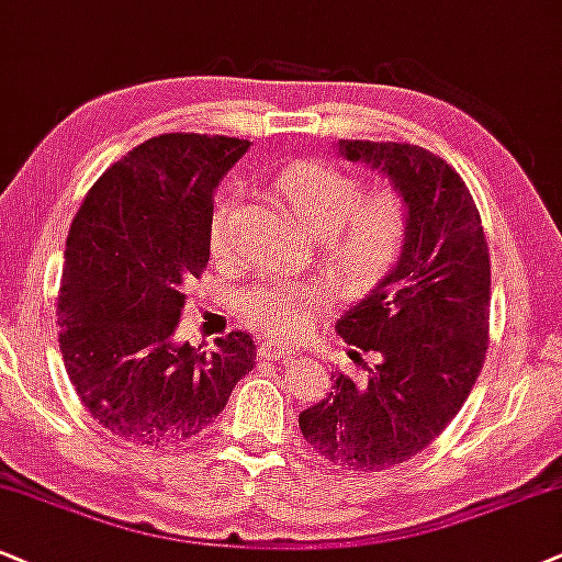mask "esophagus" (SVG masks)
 Masks as SVG:
<instances>
[{
  "label": "esophagus",
  "instance_id": "1",
  "mask_svg": "<svg viewBox=\"0 0 562 562\" xmlns=\"http://www.w3.org/2000/svg\"><path fill=\"white\" fill-rule=\"evenodd\" d=\"M258 355H260V359H281V357L292 355V346L273 341V338H266V341H260V346H258Z\"/></svg>",
  "mask_w": 562,
  "mask_h": 562
}]
</instances>
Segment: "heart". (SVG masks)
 <instances>
[{
	"label": "heart",
	"instance_id": "obj_1",
	"mask_svg": "<svg viewBox=\"0 0 562 562\" xmlns=\"http://www.w3.org/2000/svg\"><path fill=\"white\" fill-rule=\"evenodd\" d=\"M276 190L296 218L321 234L325 262L344 281H372L396 260L406 237V205L391 187L362 192L359 179L346 171L300 164L281 175ZM232 203H221L207 224V245L216 258L232 249ZM323 304L321 283L302 279H262L239 296L247 323L270 336L300 334Z\"/></svg>",
	"mask_w": 562,
	"mask_h": 562
}]
</instances>
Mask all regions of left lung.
<instances>
[{
	"mask_svg": "<svg viewBox=\"0 0 562 562\" xmlns=\"http://www.w3.org/2000/svg\"><path fill=\"white\" fill-rule=\"evenodd\" d=\"M338 154L391 179L406 205V237L396 266L336 323L367 375L336 372L328 396L300 414V427L338 467L383 472L438 438L480 378L490 252L472 192L440 156L372 140H338Z\"/></svg>",
	"mask_w": 562,
	"mask_h": 562,
	"instance_id": "8db88e82",
	"label": "left lung"
}]
</instances>
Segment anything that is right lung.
Masks as SVG:
<instances>
[{"mask_svg": "<svg viewBox=\"0 0 562 562\" xmlns=\"http://www.w3.org/2000/svg\"><path fill=\"white\" fill-rule=\"evenodd\" d=\"M249 143L150 137L90 187L72 221L59 286V349L88 414L137 446H175L224 412L252 370V336L216 349L177 344L184 281L211 258L213 192Z\"/></svg>", "mask_w": 562, "mask_h": 562, "instance_id": "obj_1", "label": "right lung"}]
</instances>
